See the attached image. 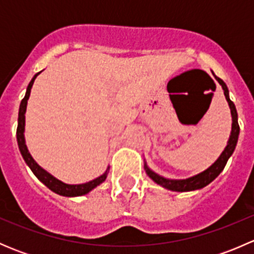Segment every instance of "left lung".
Instances as JSON below:
<instances>
[{"label":"left lung","instance_id":"obj_1","mask_svg":"<svg viewBox=\"0 0 254 254\" xmlns=\"http://www.w3.org/2000/svg\"><path fill=\"white\" fill-rule=\"evenodd\" d=\"M212 75L215 76V73L212 72ZM215 78H216V81L219 82L220 86H221L222 89H224L225 98H226L227 103H229L230 111H231L232 127H231V134H230L229 141H227L226 147L224 148V151H222L221 155L219 156V158H217V160L215 161L210 167H207L205 171L198 173V175L188 177V178L186 179H171V178H166V177L157 175V173L153 172V171L148 167L146 161H143V166H145V171L146 173H147V176L150 177L155 183L160 184L161 187L168 189V190L191 191V190H198V189H201L204 188V187H206L207 184L211 183V182L222 172V170H224L225 166H226L227 161H229V158L231 157L235 148H236L238 135H240V127H238V117H237L236 107H235L234 102L230 99L229 88H227L226 83H225L221 78L216 77V76H215Z\"/></svg>","mask_w":254,"mask_h":254}]
</instances>
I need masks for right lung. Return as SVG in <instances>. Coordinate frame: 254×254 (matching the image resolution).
Instances as JSON below:
<instances>
[{
	"mask_svg": "<svg viewBox=\"0 0 254 254\" xmlns=\"http://www.w3.org/2000/svg\"><path fill=\"white\" fill-rule=\"evenodd\" d=\"M40 72L35 73L34 77L32 78V81L29 82L27 87V92H25L24 98L22 99L19 106V113H18V127H17V142H18V147H19L20 155H22L23 160L25 161V163L28 165V167L32 170V172L34 173L35 177L42 182L43 184L48 187L50 190H53L54 193L59 194V195L63 196H81L84 195V194H88L89 191L93 190L96 187H98L99 184L103 183L106 181L107 176H108V171L109 167L107 168L106 172L103 175H101L97 178L92 179V181L86 182V183H81V184H67L64 183L63 181L60 179L55 178L53 175L45 171L44 168L40 167L37 162H35L34 158L32 157L30 155L29 150L27 147V143H25V137H24V130H25V112H27V103L28 99H29L30 96V89H32L33 83H34L35 78L37 76L39 75Z\"/></svg>",
	"mask_w": 254,
	"mask_h": 254,
	"instance_id": "obj_1",
	"label": "right lung"
}]
</instances>
